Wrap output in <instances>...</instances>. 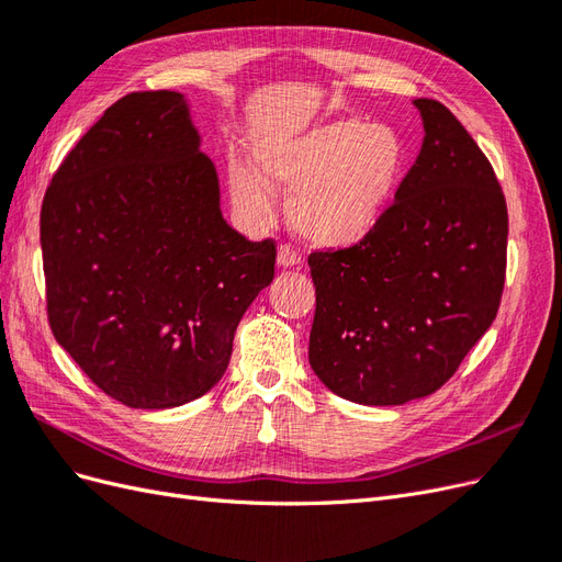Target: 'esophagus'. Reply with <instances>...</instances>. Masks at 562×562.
Here are the masks:
<instances>
[{"mask_svg":"<svg viewBox=\"0 0 562 562\" xmlns=\"http://www.w3.org/2000/svg\"><path fill=\"white\" fill-rule=\"evenodd\" d=\"M277 265L281 269H297L302 265V258H300V252L295 248L281 246L279 252H277Z\"/></svg>","mask_w":562,"mask_h":562,"instance_id":"esophagus-1","label":"esophagus"}]
</instances>
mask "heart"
Here are the masks:
<instances>
[{"instance_id": "obj_1", "label": "heart", "mask_w": 562, "mask_h": 562, "mask_svg": "<svg viewBox=\"0 0 562 562\" xmlns=\"http://www.w3.org/2000/svg\"><path fill=\"white\" fill-rule=\"evenodd\" d=\"M258 168L229 161L232 199L246 217L271 215V190L295 192L291 223L310 246L339 250L378 229L405 173L407 147L389 124L337 116L297 133L265 135Z\"/></svg>"}]
</instances>
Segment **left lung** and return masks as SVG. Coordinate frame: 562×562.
<instances>
[{"label": "left lung", "instance_id": "1", "mask_svg": "<svg viewBox=\"0 0 562 562\" xmlns=\"http://www.w3.org/2000/svg\"><path fill=\"white\" fill-rule=\"evenodd\" d=\"M424 140L366 241L316 250L310 363L333 394L403 405L443 386L497 316L506 199L487 157L438 100L417 98Z\"/></svg>", "mask_w": 562, "mask_h": 562}]
</instances>
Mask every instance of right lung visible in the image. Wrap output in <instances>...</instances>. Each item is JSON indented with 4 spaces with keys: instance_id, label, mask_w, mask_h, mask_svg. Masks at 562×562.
Here are the masks:
<instances>
[{
    "instance_id": "add662e5",
    "label": "right lung",
    "mask_w": 562,
    "mask_h": 562,
    "mask_svg": "<svg viewBox=\"0 0 562 562\" xmlns=\"http://www.w3.org/2000/svg\"><path fill=\"white\" fill-rule=\"evenodd\" d=\"M176 91L116 100L65 157L40 220L56 342L108 396L190 403L225 375L277 246L220 211V182Z\"/></svg>"
}]
</instances>
